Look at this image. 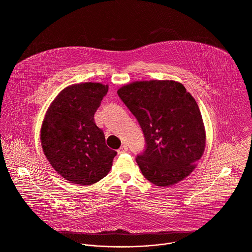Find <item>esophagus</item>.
Segmentation results:
<instances>
[{
	"label": "esophagus",
	"mask_w": 252,
	"mask_h": 252,
	"mask_svg": "<svg viewBox=\"0 0 252 252\" xmlns=\"http://www.w3.org/2000/svg\"><path fill=\"white\" fill-rule=\"evenodd\" d=\"M127 152V147L126 146H122L119 150H118V154L119 155H122V154H125Z\"/></svg>",
	"instance_id": "34e87169"
}]
</instances>
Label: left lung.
<instances>
[{
    "mask_svg": "<svg viewBox=\"0 0 252 252\" xmlns=\"http://www.w3.org/2000/svg\"><path fill=\"white\" fill-rule=\"evenodd\" d=\"M118 94L137 120L146 150L136 162L149 182L169 187L189 176L205 148L199 107L183 84L174 81L134 82Z\"/></svg>",
    "mask_w": 252,
    "mask_h": 252,
    "instance_id": "8db88e82",
    "label": "left lung"
}]
</instances>
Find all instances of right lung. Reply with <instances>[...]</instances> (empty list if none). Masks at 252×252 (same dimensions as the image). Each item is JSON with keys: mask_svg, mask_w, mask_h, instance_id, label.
<instances>
[{"mask_svg": "<svg viewBox=\"0 0 252 252\" xmlns=\"http://www.w3.org/2000/svg\"><path fill=\"white\" fill-rule=\"evenodd\" d=\"M109 86L99 83L63 89L48 109L41 143L54 169L71 184L91 186L112 168L117 152L107 148L94 116Z\"/></svg>", "mask_w": 252, "mask_h": 252, "instance_id": "obj_1", "label": "right lung"}]
</instances>
